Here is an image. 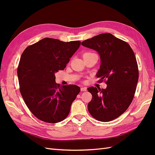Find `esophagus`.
Returning a JSON list of instances; mask_svg holds the SVG:
<instances>
[{
	"label": "esophagus",
	"mask_w": 155,
	"mask_h": 155,
	"mask_svg": "<svg viewBox=\"0 0 155 155\" xmlns=\"http://www.w3.org/2000/svg\"><path fill=\"white\" fill-rule=\"evenodd\" d=\"M87 87H81V91H87Z\"/></svg>",
	"instance_id": "obj_1"
}]
</instances>
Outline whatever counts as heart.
<instances>
[{"instance_id": "heart-1", "label": "heart", "mask_w": 155, "mask_h": 155, "mask_svg": "<svg viewBox=\"0 0 155 155\" xmlns=\"http://www.w3.org/2000/svg\"><path fill=\"white\" fill-rule=\"evenodd\" d=\"M93 54H96L94 53L93 52H91V51H88V52H86L83 54V56H87V55H93Z\"/></svg>"}]
</instances>
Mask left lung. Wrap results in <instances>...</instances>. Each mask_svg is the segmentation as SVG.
<instances>
[{"instance_id": "obj_1", "label": "left lung", "mask_w": 155, "mask_h": 155, "mask_svg": "<svg viewBox=\"0 0 155 155\" xmlns=\"http://www.w3.org/2000/svg\"><path fill=\"white\" fill-rule=\"evenodd\" d=\"M85 47L100 54L101 64L96 74L107 88H87L92 96L89 113L96 120L107 122L122 114L132 102L138 81V64L133 50L127 42L109 33L83 41Z\"/></svg>"}]
</instances>
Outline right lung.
<instances>
[{"label": "right lung", "mask_w": 155, "mask_h": 155, "mask_svg": "<svg viewBox=\"0 0 155 155\" xmlns=\"http://www.w3.org/2000/svg\"><path fill=\"white\" fill-rule=\"evenodd\" d=\"M80 45L79 41L46 37L22 52L17 68L19 90L28 108L39 120L58 123L68 115L80 88L60 86L55 83V74L64 70Z\"/></svg>", "instance_id": "right-lung-1"}]
</instances>
